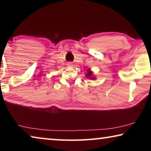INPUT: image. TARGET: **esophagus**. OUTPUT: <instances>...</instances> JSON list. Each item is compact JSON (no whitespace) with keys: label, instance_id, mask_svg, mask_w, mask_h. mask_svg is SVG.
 I'll return each instance as SVG.
<instances>
[{"label":"esophagus","instance_id":"1","mask_svg":"<svg viewBox=\"0 0 151 151\" xmlns=\"http://www.w3.org/2000/svg\"><path fill=\"white\" fill-rule=\"evenodd\" d=\"M66 65H67L68 66H70V67H71V66H73V64H72V63H68L67 64H66Z\"/></svg>","mask_w":151,"mask_h":151}]
</instances>
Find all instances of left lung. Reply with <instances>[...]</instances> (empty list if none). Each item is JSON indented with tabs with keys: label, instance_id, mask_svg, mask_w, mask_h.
<instances>
[{
	"label": "left lung",
	"instance_id": "left-lung-1",
	"mask_svg": "<svg viewBox=\"0 0 151 151\" xmlns=\"http://www.w3.org/2000/svg\"><path fill=\"white\" fill-rule=\"evenodd\" d=\"M85 76L86 78L88 79H91V80H95L96 79V77L94 76L93 72L91 70V68H88L87 70H86Z\"/></svg>",
	"mask_w": 151,
	"mask_h": 151
}]
</instances>
